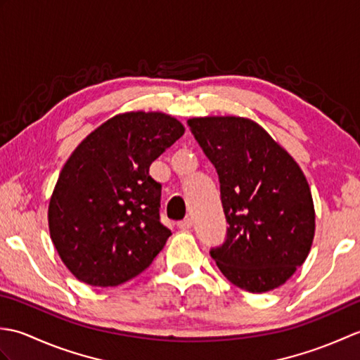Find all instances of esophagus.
Returning a JSON list of instances; mask_svg holds the SVG:
<instances>
[{"mask_svg":"<svg viewBox=\"0 0 360 360\" xmlns=\"http://www.w3.org/2000/svg\"><path fill=\"white\" fill-rule=\"evenodd\" d=\"M192 226H193V223H192V219H190V218H187L184 221H179V223H178V227L184 232L188 231V229H192Z\"/></svg>","mask_w":360,"mask_h":360,"instance_id":"34e87169","label":"esophagus"}]
</instances>
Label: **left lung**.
<instances>
[{
  "label": "left lung",
  "instance_id": "obj_1",
  "mask_svg": "<svg viewBox=\"0 0 360 360\" xmlns=\"http://www.w3.org/2000/svg\"><path fill=\"white\" fill-rule=\"evenodd\" d=\"M215 165L227 238L210 254L224 277L262 294L292 277L308 258L316 210L307 176L257 122L240 116L187 120Z\"/></svg>",
  "mask_w": 360,
  "mask_h": 360
}]
</instances>
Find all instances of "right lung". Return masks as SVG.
<instances>
[{"mask_svg":"<svg viewBox=\"0 0 360 360\" xmlns=\"http://www.w3.org/2000/svg\"><path fill=\"white\" fill-rule=\"evenodd\" d=\"M170 114L108 119L66 160L48 209L49 233L79 281L117 286L151 264L172 232L159 221L160 184L150 165L184 134Z\"/></svg>","mask_w":360,"mask_h":360,"instance_id":"add662e5","label":"right lung"}]
</instances>
